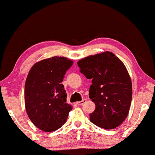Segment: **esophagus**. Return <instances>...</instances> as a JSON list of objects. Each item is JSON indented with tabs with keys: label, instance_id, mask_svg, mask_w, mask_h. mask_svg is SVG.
<instances>
[{
	"label": "esophagus",
	"instance_id": "1",
	"mask_svg": "<svg viewBox=\"0 0 155 155\" xmlns=\"http://www.w3.org/2000/svg\"><path fill=\"white\" fill-rule=\"evenodd\" d=\"M86 102V99H83L81 101H79V102H77V104H78V105H82V104H83L84 103H85Z\"/></svg>",
	"mask_w": 155,
	"mask_h": 155
}]
</instances>
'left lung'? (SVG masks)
Wrapping results in <instances>:
<instances>
[{
	"instance_id": "1",
	"label": "left lung",
	"mask_w": 155,
	"mask_h": 155,
	"mask_svg": "<svg viewBox=\"0 0 155 155\" xmlns=\"http://www.w3.org/2000/svg\"><path fill=\"white\" fill-rule=\"evenodd\" d=\"M81 72L91 79L89 96L96 109L90 120L99 127L114 129L127 118L133 88L127 68L111 52L90 55L77 62Z\"/></svg>"
}]
</instances>
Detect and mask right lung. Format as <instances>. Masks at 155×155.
Segmentation results:
<instances>
[{"instance_id": "1", "label": "right lung", "mask_w": 155, "mask_h": 155, "mask_svg": "<svg viewBox=\"0 0 155 155\" xmlns=\"http://www.w3.org/2000/svg\"><path fill=\"white\" fill-rule=\"evenodd\" d=\"M73 61L52 57L35 63L28 72L25 86L27 115L36 127L52 132L61 127L72 109L66 103L67 94L61 82Z\"/></svg>"}]
</instances>
